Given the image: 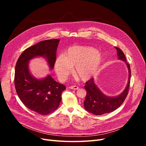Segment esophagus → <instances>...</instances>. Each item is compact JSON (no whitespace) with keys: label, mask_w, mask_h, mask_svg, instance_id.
<instances>
[{"label":"esophagus","mask_w":146,"mask_h":146,"mask_svg":"<svg viewBox=\"0 0 146 146\" xmlns=\"http://www.w3.org/2000/svg\"><path fill=\"white\" fill-rule=\"evenodd\" d=\"M69 88H70V89H71V90H77L79 88L77 86H69Z\"/></svg>","instance_id":"obj_1"}]
</instances>
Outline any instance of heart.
I'll use <instances>...</instances> for the list:
<instances>
[{"mask_svg":"<svg viewBox=\"0 0 146 146\" xmlns=\"http://www.w3.org/2000/svg\"><path fill=\"white\" fill-rule=\"evenodd\" d=\"M103 56L95 48L86 46H72L55 61V69L60 80H65L72 72L82 80H89L98 72Z\"/></svg>","mask_w":146,"mask_h":146,"instance_id":"heart-1","label":"heart"}]
</instances>
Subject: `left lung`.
Returning <instances> with one entry per match:
<instances>
[{"label":"left lung","mask_w":146,"mask_h":146,"mask_svg":"<svg viewBox=\"0 0 146 146\" xmlns=\"http://www.w3.org/2000/svg\"><path fill=\"white\" fill-rule=\"evenodd\" d=\"M115 48L117 50L118 58L125 61L128 67L129 72V82L125 90L122 92V94L114 98L104 95L96 86L93 78H91L86 82L85 85L86 96L84 101V107L88 111L95 115H101L114 111L124 102L129 93L131 76L130 66L129 63H127L125 56L122 50L117 47H115Z\"/></svg>","instance_id":"obj_1"}]
</instances>
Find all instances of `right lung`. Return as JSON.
<instances>
[{
  "label": "right lung",
  "instance_id": "obj_1",
  "mask_svg": "<svg viewBox=\"0 0 146 146\" xmlns=\"http://www.w3.org/2000/svg\"><path fill=\"white\" fill-rule=\"evenodd\" d=\"M59 42L58 39H47L26 48L16 64L15 86L17 96L29 109L42 115L50 114L59 107L66 86L50 76L42 80L33 77L29 72V61L37 56H44L52 69Z\"/></svg>",
  "mask_w": 146,
  "mask_h": 146
}]
</instances>
